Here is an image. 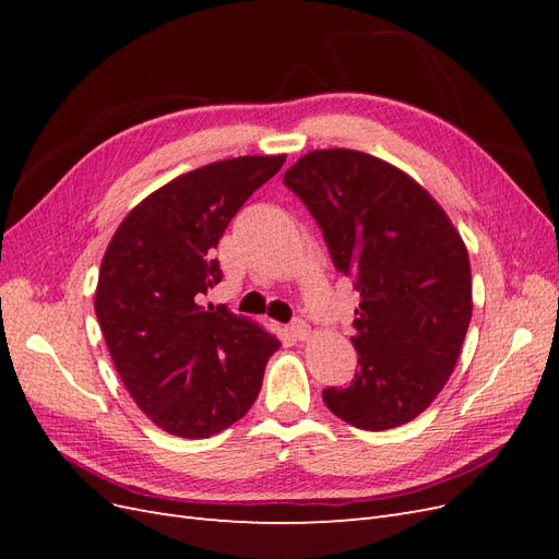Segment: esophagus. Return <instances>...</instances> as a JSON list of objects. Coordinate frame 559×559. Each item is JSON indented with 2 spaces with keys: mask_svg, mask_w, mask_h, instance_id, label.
<instances>
[{
  "mask_svg": "<svg viewBox=\"0 0 559 559\" xmlns=\"http://www.w3.org/2000/svg\"><path fill=\"white\" fill-rule=\"evenodd\" d=\"M289 333L296 337V341H306V337L310 335V324H308L306 319L296 317L292 324H289Z\"/></svg>",
  "mask_w": 559,
  "mask_h": 559,
  "instance_id": "obj_1",
  "label": "esophagus"
}]
</instances>
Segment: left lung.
Segmentation results:
<instances>
[{"label": "left lung", "instance_id": "obj_1", "mask_svg": "<svg viewBox=\"0 0 559 559\" xmlns=\"http://www.w3.org/2000/svg\"><path fill=\"white\" fill-rule=\"evenodd\" d=\"M361 302L352 345L359 370L321 392L366 431L427 411L460 359L471 321V263L441 205L399 167L364 151H310L284 175Z\"/></svg>", "mask_w": 559, "mask_h": 559}]
</instances>
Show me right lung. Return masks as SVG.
<instances>
[{
	"label": "right lung",
	"mask_w": 559,
	"mask_h": 559,
	"mask_svg": "<svg viewBox=\"0 0 559 559\" xmlns=\"http://www.w3.org/2000/svg\"><path fill=\"white\" fill-rule=\"evenodd\" d=\"M286 156L210 163L151 193L118 226L99 267L95 314L140 411L181 438L228 429L257 401L277 337L226 306L214 249Z\"/></svg>",
	"instance_id": "add662e5"
}]
</instances>
